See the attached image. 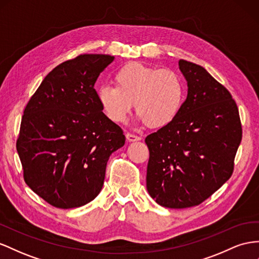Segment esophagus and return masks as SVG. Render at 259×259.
Masks as SVG:
<instances>
[{"label": "esophagus", "mask_w": 259, "mask_h": 259, "mask_svg": "<svg viewBox=\"0 0 259 259\" xmlns=\"http://www.w3.org/2000/svg\"><path fill=\"white\" fill-rule=\"evenodd\" d=\"M126 139H127V142H138V141H141L142 137H139L134 134H131V133H126Z\"/></svg>", "instance_id": "34e87169"}]
</instances>
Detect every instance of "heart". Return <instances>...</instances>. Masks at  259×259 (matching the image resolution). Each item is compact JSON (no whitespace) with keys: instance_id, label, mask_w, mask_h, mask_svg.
I'll return each mask as SVG.
<instances>
[{"instance_id":"heart-1","label":"heart","mask_w":259,"mask_h":259,"mask_svg":"<svg viewBox=\"0 0 259 259\" xmlns=\"http://www.w3.org/2000/svg\"><path fill=\"white\" fill-rule=\"evenodd\" d=\"M114 82L115 87L98 89L103 113L114 123L126 120L135 103L142 121L149 127L161 128L176 120L184 103V81L172 69L132 62L115 73Z\"/></svg>"}]
</instances>
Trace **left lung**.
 <instances>
[{"mask_svg": "<svg viewBox=\"0 0 259 259\" xmlns=\"http://www.w3.org/2000/svg\"><path fill=\"white\" fill-rule=\"evenodd\" d=\"M187 98L171 124L148 135L147 191L166 208L197 206L231 178L242 141L239 109L206 69L179 61Z\"/></svg>", "mask_w": 259, "mask_h": 259, "instance_id": "1", "label": "left lung"}]
</instances>
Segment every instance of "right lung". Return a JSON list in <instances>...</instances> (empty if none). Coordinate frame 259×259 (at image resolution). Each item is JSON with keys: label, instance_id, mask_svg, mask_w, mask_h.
<instances>
[{"label": "right lung", "instance_id": "obj_1", "mask_svg": "<svg viewBox=\"0 0 259 259\" xmlns=\"http://www.w3.org/2000/svg\"><path fill=\"white\" fill-rule=\"evenodd\" d=\"M80 54L49 73L28 101L16 142L26 184L57 208L88 204L100 193L111 153L125 144L122 128L102 112L94 88L113 62Z\"/></svg>", "mask_w": 259, "mask_h": 259}]
</instances>
